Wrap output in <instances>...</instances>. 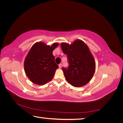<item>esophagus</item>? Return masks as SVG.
Masks as SVG:
<instances>
[{
	"label": "esophagus",
	"mask_w": 123,
	"mask_h": 123,
	"mask_svg": "<svg viewBox=\"0 0 123 123\" xmlns=\"http://www.w3.org/2000/svg\"><path fill=\"white\" fill-rule=\"evenodd\" d=\"M58 66H59V68H62V64H59Z\"/></svg>",
	"instance_id": "obj_1"
}]
</instances>
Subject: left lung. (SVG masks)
<instances>
[{"instance_id": "obj_1", "label": "left lung", "mask_w": 123, "mask_h": 123, "mask_svg": "<svg viewBox=\"0 0 123 123\" xmlns=\"http://www.w3.org/2000/svg\"><path fill=\"white\" fill-rule=\"evenodd\" d=\"M62 51L67 55L69 66L62 67L66 80L73 86L81 87L89 83L95 70L94 59L88 47L82 40H76L72 44H61Z\"/></svg>"}]
</instances>
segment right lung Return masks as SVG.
<instances>
[{"label": "right lung", "instance_id": "add662e5", "mask_svg": "<svg viewBox=\"0 0 123 123\" xmlns=\"http://www.w3.org/2000/svg\"><path fill=\"white\" fill-rule=\"evenodd\" d=\"M58 45L54 43L51 46L43 43H37L30 50L24 62L26 75L32 83L43 85L52 80L58 68L54 60L52 52Z\"/></svg>", "mask_w": 123, "mask_h": 123}]
</instances>
